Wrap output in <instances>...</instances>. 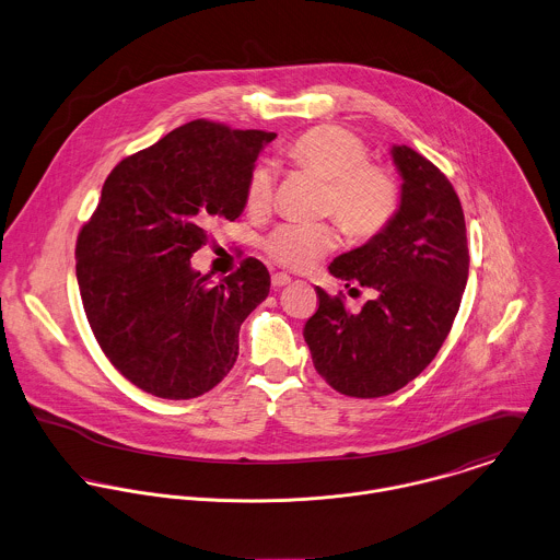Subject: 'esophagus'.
I'll use <instances>...</instances> for the list:
<instances>
[{
	"label": "esophagus",
	"mask_w": 560,
	"mask_h": 560,
	"mask_svg": "<svg viewBox=\"0 0 560 560\" xmlns=\"http://www.w3.org/2000/svg\"><path fill=\"white\" fill-rule=\"evenodd\" d=\"M290 281H292V277L285 275V272H275V275H272V288H283V285H288Z\"/></svg>",
	"instance_id": "obj_1"
}]
</instances>
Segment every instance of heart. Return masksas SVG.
Wrapping results in <instances>:
<instances>
[{
  "mask_svg": "<svg viewBox=\"0 0 560 560\" xmlns=\"http://www.w3.org/2000/svg\"><path fill=\"white\" fill-rule=\"evenodd\" d=\"M288 156L329 183L325 207L347 237L369 242L382 235L397 218L401 185L393 172L371 163V150L355 132L331 124L310 128L292 141ZM272 187V165L266 161L255 163L246 178V207L264 211L270 205ZM334 244L336 233L329 224L294 222L275 226L261 240L264 253L292 270L312 268Z\"/></svg>",
  "mask_w": 560,
  "mask_h": 560,
  "instance_id": "1",
  "label": "heart"
}]
</instances>
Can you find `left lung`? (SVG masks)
Here are the masks:
<instances>
[{"label":"left lung","mask_w":560,"mask_h":560,"mask_svg":"<svg viewBox=\"0 0 560 560\" xmlns=\"http://www.w3.org/2000/svg\"><path fill=\"white\" fill-rule=\"evenodd\" d=\"M390 154L404 180L397 218L329 266L347 288H371L377 296L353 314L342 296L318 288V310L303 329L316 371L331 388L358 399L397 393L436 358L469 277L456 189L417 150L393 145Z\"/></svg>","instance_id":"8db88e82"}]
</instances>
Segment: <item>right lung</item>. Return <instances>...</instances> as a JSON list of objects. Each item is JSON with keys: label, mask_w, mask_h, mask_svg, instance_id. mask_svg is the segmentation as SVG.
Listing matches in <instances>:
<instances>
[{"label": "right lung", "mask_w": 560, "mask_h": 560, "mask_svg": "<svg viewBox=\"0 0 560 560\" xmlns=\"http://www.w3.org/2000/svg\"><path fill=\"white\" fill-rule=\"evenodd\" d=\"M277 135L194 119L119 161L75 242V277L91 331L110 364L161 399H194L237 360L246 316L268 296L248 257L211 281L191 268L207 224L237 220L259 152Z\"/></svg>", "instance_id": "1"}]
</instances>
